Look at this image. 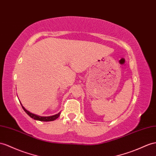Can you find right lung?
<instances>
[{"label":"right lung","instance_id":"add662e5","mask_svg":"<svg viewBox=\"0 0 156 156\" xmlns=\"http://www.w3.org/2000/svg\"><path fill=\"white\" fill-rule=\"evenodd\" d=\"M21 105H22V103H21ZM22 108H23V110H24L25 112L27 115H28L30 117H31L35 120H37V121H54V120L57 119L59 117L60 114H61L59 113L57 115H53V116H50V117H40V116H38V115H36L30 113V111H27L23 106H22Z\"/></svg>","mask_w":156,"mask_h":156}]
</instances>
